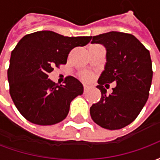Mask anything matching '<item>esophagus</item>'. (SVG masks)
<instances>
[{
  "label": "esophagus",
  "instance_id": "1",
  "mask_svg": "<svg viewBox=\"0 0 160 160\" xmlns=\"http://www.w3.org/2000/svg\"><path fill=\"white\" fill-rule=\"evenodd\" d=\"M88 89H89V87H88V86H86V85H84V92H86Z\"/></svg>",
  "mask_w": 160,
  "mask_h": 160
}]
</instances>
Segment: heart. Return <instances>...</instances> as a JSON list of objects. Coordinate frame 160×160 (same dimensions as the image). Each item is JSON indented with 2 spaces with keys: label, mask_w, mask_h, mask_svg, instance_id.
Returning <instances> with one entry per match:
<instances>
[{
  "label": "heart",
  "mask_w": 160,
  "mask_h": 160,
  "mask_svg": "<svg viewBox=\"0 0 160 160\" xmlns=\"http://www.w3.org/2000/svg\"><path fill=\"white\" fill-rule=\"evenodd\" d=\"M92 77H93V74L91 72H84V73H80V79L85 82H89L90 80H92Z\"/></svg>",
  "instance_id": "b5f03b06"
}]
</instances>
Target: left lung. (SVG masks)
<instances>
[{"mask_svg":"<svg viewBox=\"0 0 160 160\" xmlns=\"http://www.w3.org/2000/svg\"><path fill=\"white\" fill-rule=\"evenodd\" d=\"M92 43L106 48L105 68L98 80L101 98L90 108L95 123L110 130L120 129L135 120L149 96L152 79L149 50L132 34L118 32L92 37ZM116 82L111 94L103 86Z\"/></svg>","mask_w":160,"mask_h":160,"instance_id":"8db88e82","label":"left lung"}]
</instances>
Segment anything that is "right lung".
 <instances>
[{
  "label": "right lung",
  "mask_w": 160,
  "mask_h": 160,
  "mask_svg": "<svg viewBox=\"0 0 160 160\" xmlns=\"http://www.w3.org/2000/svg\"><path fill=\"white\" fill-rule=\"evenodd\" d=\"M92 37H64L51 31L27 34L11 53L8 70L9 92L19 113L38 125L64 120L70 103L83 93V86L73 76L64 85L48 79L54 68L67 63L75 47L87 45Z\"/></svg>",
  "instance_id": "right-lung-1"
}]
</instances>
